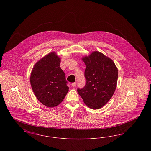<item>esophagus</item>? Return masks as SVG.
Returning a JSON list of instances; mask_svg holds the SVG:
<instances>
[{
    "label": "esophagus",
    "mask_w": 151,
    "mask_h": 151,
    "mask_svg": "<svg viewBox=\"0 0 151 151\" xmlns=\"http://www.w3.org/2000/svg\"><path fill=\"white\" fill-rule=\"evenodd\" d=\"M72 86H73V87H75V86H76V82H74V83H72Z\"/></svg>",
    "instance_id": "1"
}]
</instances>
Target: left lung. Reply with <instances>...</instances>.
I'll return each instance as SVG.
<instances>
[{"instance_id": "left-lung-1", "label": "left lung", "mask_w": 151, "mask_h": 151, "mask_svg": "<svg viewBox=\"0 0 151 151\" xmlns=\"http://www.w3.org/2000/svg\"><path fill=\"white\" fill-rule=\"evenodd\" d=\"M86 65V86L78 92L88 107L99 109L106 105L115 92L118 68L111 59L96 51L81 58Z\"/></svg>"}]
</instances>
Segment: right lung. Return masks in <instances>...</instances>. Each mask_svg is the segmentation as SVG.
I'll list each match as a JSON object with an SVG mask.
<instances>
[{"mask_svg":"<svg viewBox=\"0 0 151 151\" xmlns=\"http://www.w3.org/2000/svg\"><path fill=\"white\" fill-rule=\"evenodd\" d=\"M60 60L55 52H51L36 63L30 76L36 98L49 108L59 105L69 89L65 72L60 67Z\"/></svg>","mask_w":151,"mask_h":151,"instance_id":"add662e5","label":"right lung"}]
</instances>
